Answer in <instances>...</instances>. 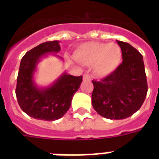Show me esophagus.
I'll return each mask as SVG.
<instances>
[{
	"mask_svg": "<svg viewBox=\"0 0 159 159\" xmlns=\"http://www.w3.org/2000/svg\"><path fill=\"white\" fill-rule=\"evenodd\" d=\"M83 81H91V76L88 74L83 75Z\"/></svg>",
	"mask_w": 159,
	"mask_h": 159,
	"instance_id": "esophagus-1",
	"label": "esophagus"
}]
</instances>
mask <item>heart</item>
Listing matches in <instances>:
<instances>
[{
	"mask_svg": "<svg viewBox=\"0 0 159 159\" xmlns=\"http://www.w3.org/2000/svg\"><path fill=\"white\" fill-rule=\"evenodd\" d=\"M123 53L117 43L87 42L77 47L73 57L77 62L86 66L93 65V72L98 77L113 73L120 65Z\"/></svg>",
	"mask_w": 159,
	"mask_h": 159,
	"instance_id": "1",
	"label": "heart"
}]
</instances>
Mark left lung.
Returning <instances> with one entry per match:
<instances>
[{
	"mask_svg": "<svg viewBox=\"0 0 159 159\" xmlns=\"http://www.w3.org/2000/svg\"><path fill=\"white\" fill-rule=\"evenodd\" d=\"M116 41L123 53L122 63L102 81H92V103L102 117L122 120L140 108L145 100L148 85L143 56L129 43Z\"/></svg>",
	"mask_w": 159,
	"mask_h": 159,
	"instance_id": "1",
	"label": "left lung"
}]
</instances>
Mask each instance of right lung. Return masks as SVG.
Wrapping results in <instances>:
<instances>
[{
    "label": "right lung",
    "instance_id": "right-lung-1",
    "mask_svg": "<svg viewBox=\"0 0 159 159\" xmlns=\"http://www.w3.org/2000/svg\"><path fill=\"white\" fill-rule=\"evenodd\" d=\"M59 43L54 40L40 43L28 51L21 59L16 94L22 111L32 118L53 121L62 117L82 82V76L74 77L63 72L49 86L36 84L34 75L41 60L49 55L63 60L57 54L61 50Z\"/></svg>",
    "mask_w": 159,
    "mask_h": 159
}]
</instances>
